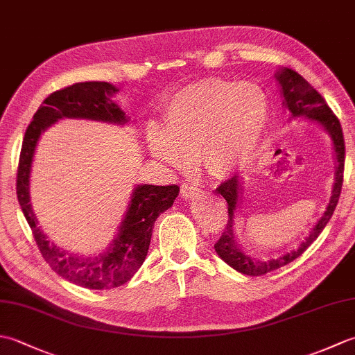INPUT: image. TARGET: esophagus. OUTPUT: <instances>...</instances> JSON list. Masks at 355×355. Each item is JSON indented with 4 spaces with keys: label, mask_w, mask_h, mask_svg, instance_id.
<instances>
[{
    "label": "esophagus",
    "mask_w": 355,
    "mask_h": 355,
    "mask_svg": "<svg viewBox=\"0 0 355 355\" xmlns=\"http://www.w3.org/2000/svg\"><path fill=\"white\" fill-rule=\"evenodd\" d=\"M200 187L195 186L192 183H184L182 186V195L183 198H193V197H198L200 195Z\"/></svg>",
    "instance_id": "1"
}]
</instances>
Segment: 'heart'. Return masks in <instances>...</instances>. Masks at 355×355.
<instances>
[{"mask_svg":"<svg viewBox=\"0 0 355 355\" xmlns=\"http://www.w3.org/2000/svg\"><path fill=\"white\" fill-rule=\"evenodd\" d=\"M163 128H148L153 154L171 168L200 160L210 177L239 169L259 148L270 120L263 89L250 82L207 79L187 85L166 102Z\"/></svg>","mask_w":355,"mask_h":355,"instance_id":"heart-1","label":"heart"}]
</instances>
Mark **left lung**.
I'll list each match as a JSON object with an SVG mask.
<instances>
[{
	"label": "left lung",
	"instance_id": "obj_1",
	"mask_svg": "<svg viewBox=\"0 0 355 355\" xmlns=\"http://www.w3.org/2000/svg\"><path fill=\"white\" fill-rule=\"evenodd\" d=\"M276 78L279 84L282 87V94L285 99L286 108L290 110L293 117H310L315 122L320 123L325 130L329 132L331 139H333V145L336 150V160H337V169H336V182L333 187V195H331L329 205L325 210V214L322 215L318 224L314 225V229L310 232V235L304 241L297 250L286 253L281 258L270 259V261H256L250 256H245L236 243L235 238V218L239 209L241 195H243V177H232L227 182L221 183L216 187V192L221 193L227 201L229 206V220L225 224L224 233L221 238L216 241L215 252L220 254V258L227 262L230 267L235 268L236 271L247 276H262L267 275L270 271H275L281 268L286 263L293 262L296 258H299L308 247L313 244L320 235V232L325 229V225L333 216L336 206L340 198L342 193V184H343V171H345V139L342 132L340 122H338L337 116L334 114L331 108L327 105L325 99L315 92V89L308 84V82L291 69H284L277 71Z\"/></svg>",
	"mask_w": 355,
	"mask_h": 355
}]
</instances>
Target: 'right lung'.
I'll return each instance as SVG.
<instances>
[{
	"instance_id": "1",
	"label": "right lung",
	"mask_w": 355,
	"mask_h": 355,
	"mask_svg": "<svg viewBox=\"0 0 355 355\" xmlns=\"http://www.w3.org/2000/svg\"><path fill=\"white\" fill-rule=\"evenodd\" d=\"M117 92L119 89L108 82H79L51 93L27 126L18 163V201L42 258L59 276L89 290L116 288L135 275L145 262L155 220L173 205L180 187L177 184L135 187L119 235L112 239L107 253L96 258H80L50 244L47 236L37 227L28 195L30 168L41 132L59 119H92L125 123L128 120L125 112L111 101V96Z\"/></svg>"
}]
</instances>
